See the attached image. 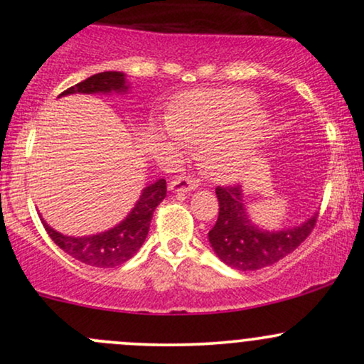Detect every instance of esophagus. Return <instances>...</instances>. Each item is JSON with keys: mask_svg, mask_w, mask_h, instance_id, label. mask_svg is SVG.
<instances>
[{"mask_svg": "<svg viewBox=\"0 0 364 364\" xmlns=\"http://www.w3.org/2000/svg\"><path fill=\"white\" fill-rule=\"evenodd\" d=\"M196 186H198V179L186 176V174H183V176L173 178V181L169 183V190L173 191V193H181V191L185 193V191L195 190Z\"/></svg>", "mask_w": 364, "mask_h": 364, "instance_id": "obj_1", "label": "esophagus"}]
</instances>
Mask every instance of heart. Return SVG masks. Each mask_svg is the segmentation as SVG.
<instances>
[{"label": "heart", "mask_w": 364, "mask_h": 364, "mask_svg": "<svg viewBox=\"0 0 364 364\" xmlns=\"http://www.w3.org/2000/svg\"><path fill=\"white\" fill-rule=\"evenodd\" d=\"M166 121L171 136L203 145V168L219 181L243 176L272 129L269 112L257 106V95L237 87L181 94Z\"/></svg>", "instance_id": "obj_1"}]
</instances>
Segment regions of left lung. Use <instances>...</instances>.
Returning a JSON list of instances; mask_svg holds the SVG:
<instances>
[{
    "instance_id": "left-lung-1",
    "label": "left lung",
    "mask_w": 364,
    "mask_h": 364,
    "mask_svg": "<svg viewBox=\"0 0 364 364\" xmlns=\"http://www.w3.org/2000/svg\"><path fill=\"white\" fill-rule=\"evenodd\" d=\"M219 217L208 231L217 257L236 270H258L282 260L310 236L316 214L294 228L269 231L252 223L241 186H217Z\"/></svg>"
}]
</instances>
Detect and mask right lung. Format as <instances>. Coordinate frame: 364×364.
<instances>
[{
    "label": "right lung",
    "instance_id": "1",
    "mask_svg": "<svg viewBox=\"0 0 364 364\" xmlns=\"http://www.w3.org/2000/svg\"><path fill=\"white\" fill-rule=\"evenodd\" d=\"M128 89L129 83L123 72H102L61 92L60 97L70 94H127ZM166 179H157L152 185L145 186L129 214L114 228L97 235L66 236L54 231L44 219L41 220L54 243L75 260L99 269H112L129 260L144 245L154 210L166 198Z\"/></svg>",
    "mask_w": 364,
    "mask_h": 364
}]
</instances>
